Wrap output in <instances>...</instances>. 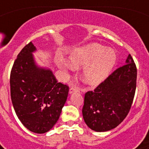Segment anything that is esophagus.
<instances>
[{
  "label": "esophagus",
  "mask_w": 149,
  "mask_h": 149,
  "mask_svg": "<svg viewBox=\"0 0 149 149\" xmlns=\"http://www.w3.org/2000/svg\"><path fill=\"white\" fill-rule=\"evenodd\" d=\"M79 91H80V89H79V88H77V86H72V87L70 88V89H69V94H72V93H76V92H79Z\"/></svg>",
  "instance_id": "34e87169"
}]
</instances>
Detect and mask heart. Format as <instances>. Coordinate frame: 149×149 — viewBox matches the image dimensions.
<instances>
[{
    "label": "heart",
    "mask_w": 149,
    "mask_h": 149,
    "mask_svg": "<svg viewBox=\"0 0 149 149\" xmlns=\"http://www.w3.org/2000/svg\"><path fill=\"white\" fill-rule=\"evenodd\" d=\"M116 63L113 50L98 43H91L75 48L68 56V65L77 69L84 67L82 79L91 86L101 84L109 75ZM58 65L60 63H58Z\"/></svg>",
    "instance_id": "heart-1"
}]
</instances>
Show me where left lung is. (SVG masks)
<instances>
[{
    "mask_svg": "<svg viewBox=\"0 0 149 149\" xmlns=\"http://www.w3.org/2000/svg\"><path fill=\"white\" fill-rule=\"evenodd\" d=\"M136 67L129 54L125 65L117 68L94 91L85 94L84 122L97 132L115 128L127 116L136 86Z\"/></svg>",
    "mask_w": 149,
    "mask_h": 149,
    "instance_id": "left-lung-1",
    "label": "left lung"
}]
</instances>
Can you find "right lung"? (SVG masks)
<instances>
[{
    "instance_id": "obj_1",
    "label": "right lung",
    "mask_w": 149,
    "mask_h": 149,
    "mask_svg": "<svg viewBox=\"0 0 149 149\" xmlns=\"http://www.w3.org/2000/svg\"><path fill=\"white\" fill-rule=\"evenodd\" d=\"M31 42L24 47L10 74V93L17 116L29 131L48 132L60 118L68 86L58 83L51 69L37 65Z\"/></svg>"
}]
</instances>
